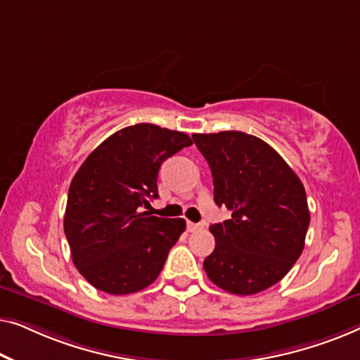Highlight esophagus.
Returning <instances> with one entry per match:
<instances>
[{"mask_svg":"<svg viewBox=\"0 0 360 360\" xmlns=\"http://www.w3.org/2000/svg\"><path fill=\"white\" fill-rule=\"evenodd\" d=\"M202 229H204V225L202 224H192V221H187V231L194 233V231L202 230Z\"/></svg>","mask_w":360,"mask_h":360,"instance_id":"obj_1","label":"esophagus"}]
</instances>
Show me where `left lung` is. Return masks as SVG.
I'll use <instances>...</instances> for the list:
<instances>
[{"instance_id":"obj_1","label":"left lung","mask_w":360,"mask_h":360,"mask_svg":"<svg viewBox=\"0 0 360 360\" xmlns=\"http://www.w3.org/2000/svg\"><path fill=\"white\" fill-rule=\"evenodd\" d=\"M231 219L210 225L215 250L204 269L217 287L252 295L279 282L300 257L310 210L305 187L277 151L245 131L194 134Z\"/></svg>"}]
</instances>
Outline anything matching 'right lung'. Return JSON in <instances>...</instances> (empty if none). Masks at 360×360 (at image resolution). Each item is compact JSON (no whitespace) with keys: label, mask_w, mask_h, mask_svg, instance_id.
I'll return each instance as SVG.
<instances>
[{"label":"right lung","mask_w":360,"mask_h":360,"mask_svg":"<svg viewBox=\"0 0 360 360\" xmlns=\"http://www.w3.org/2000/svg\"><path fill=\"white\" fill-rule=\"evenodd\" d=\"M189 145L182 131L136 124L105 139L79 166L63 229L73 264L98 290L127 295L160 276L186 220L160 219L143 207L158 197L163 161Z\"/></svg>","instance_id":"add662e5"}]
</instances>
